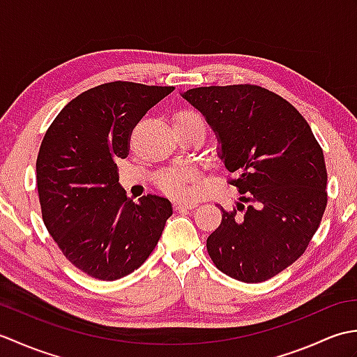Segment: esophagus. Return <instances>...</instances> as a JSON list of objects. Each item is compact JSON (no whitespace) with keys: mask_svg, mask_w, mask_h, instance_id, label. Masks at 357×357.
Wrapping results in <instances>:
<instances>
[{"mask_svg":"<svg viewBox=\"0 0 357 357\" xmlns=\"http://www.w3.org/2000/svg\"><path fill=\"white\" fill-rule=\"evenodd\" d=\"M196 206H198V202H192V201H187V202H183V201H174V202H173V207H174V210L195 208Z\"/></svg>","mask_w":357,"mask_h":357,"instance_id":"esophagus-1","label":"esophagus"}]
</instances>
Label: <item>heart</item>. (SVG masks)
<instances>
[{
	"mask_svg": "<svg viewBox=\"0 0 357 357\" xmlns=\"http://www.w3.org/2000/svg\"><path fill=\"white\" fill-rule=\"evenodd\" d=\"M190 121H202L198 113L184 110L179 112L176 116H174V124L181 123H190ZM199 179V172L193 169V167H185V169L181 170H173L162 174L159 178V187L161 190L169 193L172 196H176V198H184V196L190 195L192 188L195 184L198 183Z\"/></svg>",
	"mask_w": 357,
	"mask_h": 357,
	"instance_id": "1",
	"label": "heart"
}]
</instances>
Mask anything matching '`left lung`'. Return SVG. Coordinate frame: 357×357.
<instances>
[{
    "label": "left lung",
    "instance_id": "obj_1",
    "mask_svg": "<svg viewBox=\"0 0 357 357\" xmlns=\"http://www.w3.org/2000/svg\"><path fill=\"white\" fill-rule=\"evenodd\" d=\"M181 96L215 132L218 156L236 173L231 184L248 202L222 210L207 238L211 261L242 282L276 276L305 252L327 207V169L312 128L259 86L196 87Z\"/></svg>",
    "mask_w": 357,
    "mask_h": 357
}]
</instances>
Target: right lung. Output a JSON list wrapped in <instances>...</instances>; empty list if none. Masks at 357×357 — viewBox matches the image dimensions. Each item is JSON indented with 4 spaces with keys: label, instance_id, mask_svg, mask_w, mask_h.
<instances>
[{
    "label": "right lung",
    "instance_id": "1",
    "mask_svg": "<svg viewBox=\"0 0 357 357\" xmlns=\"http://www.w3.org/2000/svg\"><path fill=\"white\" fill-rule=\"evenodd\" d=\"M173 90L126 81L96 86L67 104L44 135L36 159L44 224L67 259L95 279L141 267L173 213L162 196L127 198L116 173L133 127Z\"/></svg>",
    "mask_w": 357,
    "mask_h": 357
}]
</instances>
